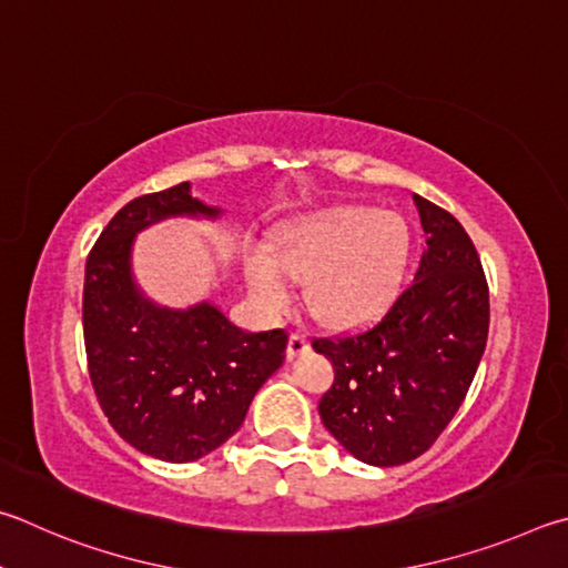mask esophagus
Listing matches in <instances>:
<instances>
[{
	"mask_svg": "<svg viewBox=\"0 0 568 568\" xmlns=\"http://www.w3.org/2000/svg\"><path fill=\"white\" fill-rule=\"evenodd\" d=\"M306 352H310V339H306L304 334H292L290 344H286V356H290V359H296V356H302Z\"/></svg>",
	"mask_w": 568,
	"mask_h": 568,
	"instance_id": "1",
	"label": "esophagus"
}]
</instances>
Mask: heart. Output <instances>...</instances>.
Masks as SVG:
<instances>
[{
	"instance_id": "1",
	"label": "heart",
	"mask_w": 568,
	"mask_h": 568,
	"mask_svg": "<svg viewBox=\"0 0 568 568\" xmlns=\"http://www.w3.org/2000/svg\"><path fill=\"white\" fill-rule=\"evenodd\" d=\"M412 258V232L389 209L342 206L282 229L274 248L252 244L244 274L252 300L268 320L292 310L294 282H306V304L332 329L374 322L399 296Z\"/></svg>"
}]
</instances>
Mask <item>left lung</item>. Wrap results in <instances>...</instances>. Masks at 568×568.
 Returning <instances> with one entry per match:
<instances>
[{"label": "left lung", "instance_id": "obj_1", "mask_svg": "<svg viewBox=\"0 0 568 568\" xmlns=\"http://www.w3.org/2000/svg\"><path fill=\"white\" fill-rule=\"evenodd\" d=\"M412 199L426 248L409 290L372 329L312 344L336 372L322 422L372 466L406 464L439 439L489 336V290L469 234L429 199Z\"/></svg>", "mask_w": 568, "mask_h": 568}]
</instances>
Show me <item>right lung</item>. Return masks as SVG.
<instances>
[{
    "label": "right lung",
    "instance_id": "right-lung-1",
    "mask_svg": "<svg viewBox=\"0 0 568 568\" xmlns=\"http://www.w3.org/2000/svg\"><path fill=\"white\" fill-rule=\"evenodd\" d=\"M222 214L189 182L136 196L106 224L84 268V346L97 399L124 442L172 464L202 459L244 424L290 342L284 329H242L209 300L172 310L139 286V232L174 216L216 222Z\"/></svg>",
    "mask_w": 568,
    "mask_h": 568
}]
</instances>
